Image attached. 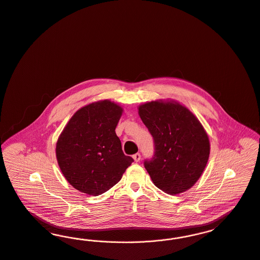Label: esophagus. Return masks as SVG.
Returning <instances> with one entry per match:
<instances>
[{
    "mask_svg": "<svg viewBox=\"0 0 260 260\" xmlns=\"http://www.w3.org/2000/svg\"><path fill=\"white\" fill-rule=\"evenodd\" d=\"M133 158L135 159V162H138V161L140 160V158H141V156H140V154H138V153H137V154H135V155L133 156Z\"/></svg>",
    "mask_w": 260,
    "mask_h": 260,
    "instance_id": "34e87169",
    "label": "esophagus"
}]
</instances>
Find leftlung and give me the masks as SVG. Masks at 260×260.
Listing matches in <instances>:
<instances>
[{"label": "left lung", "mask_w": 260, "mask_h": 260, "mask_svg": "<svg viewBox=\"0 0 260 260\" xmlns=\"http://www.w3.org/2000/svg\"><path fill=\"white\" fill-rule=\"evenodd\" d=\"M138 114L155 141L154 157L144 162L155 186L171 196L189 189L210 155L209 137L198 117L173 100L140 104Z\"/></svg>", "instance_id": "left-lung-1"}]
</instances>
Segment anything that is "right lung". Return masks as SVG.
<instances>
[{"label": "right lung", "instance_id": "right-lung-1", "mask_svg": "<svg viewBox=\"0 0 260 260\" xmlns=\"http://www.w3.org/2000/svg\"><path fill=\"white\" fill-rule=\"evenodd\" d=\"M123 107L104 100L78 109L56 143V157L66 180L77 190L100 196L115 186L134 161L125 156L115 128Z\"/></svg>", "mask_w": 260, "mask_h": 260}]
</instances>
